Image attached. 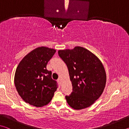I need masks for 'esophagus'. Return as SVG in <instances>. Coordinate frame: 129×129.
<instances>
[{"mask_svg":"<svg viewBox=\"0 0 129 129\" xmlns=\"http://www.w3.org/2000/svg\"><path fill=\"white\" fill-rule=\"evenodd\" d=\"M57 82L59 83V84H61V80L60 78H58L57 80Z\"/></svg>","mask_w":129,"mask_h":129,"instance_id":"1","label":"esophagus"}]
</instances>
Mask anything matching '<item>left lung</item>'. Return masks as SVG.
<instances>
[{"mask_svg": "<svg viewBox=\"0 0 129 129\" xmlns=\"http://www.w3.org/2000/svg\"><path fill=\"white\" fill-rule=\"evenodd\" d=\"M58 55L69 71L72 92L65 96L67 103L76 110L88 108L99 99L106 85L103 64L92 52L81 47L59 50Z\"/></svg>", "mask_w": 129, "mask_h": 129, "instance_id": "left-lung-1", "label": "left lung"}]
</instances>
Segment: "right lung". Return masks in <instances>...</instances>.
Returning a JSON list of instances; mask_svg holds the SVG:
<instances>
[{"mask_svg":"<svg viewBox=\"0 0 129 129\" xmlns=\"http://www.w3.org/2000/svg\"><path fill=\"white\" fill-rule=\"evenodd\" d=\"M56 51L48 47H38L19 62L15 74V85L26 103L42 107L51 102L57 84L46 67Z\"/></svg>","mask_w":129,"mask_h":129,"instance_id":"obj_1","label":"right lung"}]
</instances>
